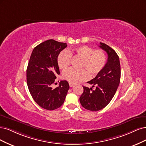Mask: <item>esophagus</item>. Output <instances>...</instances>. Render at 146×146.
<instances>
[{"mask_svg":"<svg viewBox=\"0 0 146 146\" xmlns=\"http://www.w3.org/2000/svg\"><path fill=\"white\" fill-rule=\"evenodd\" d=\"M69 86H70V87H72L74 86V84H72V83H70V82H69Z\"/></svg>","mask_w":146,"mask_h":146,"instance_id":"obj_1","label":"esophagus"}]
</instances>
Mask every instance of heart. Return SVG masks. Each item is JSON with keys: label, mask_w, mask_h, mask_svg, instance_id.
Wrapping results in <instances>:
<instances>
[{"label": "heart", "mask_w": 146, "mask_h": 146, "mask_svg": "<svg viewBox=\"0 0 146 146\" xmlns=\"http://www.w3.org/2000/svg\"><path fill=\"white\" fill-rule=\"evenodd\" d=\"M74 57L82 59L79 65L80 70L70 69L62 74L63 78L72 84H77L85 81L90 74L92 77L100 73L104 67L106 62V55L101 49L93 50L87 45H81L73 50H63L58 57V65L63 71L67 70L72 59Z\"/></svg>", "instance_id": "obj_1"}]
</instances>
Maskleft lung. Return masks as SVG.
Listing matches in <instances>:
<instances>
[{
	"label": "left lung",
	"mask_w": 146,
	"mask_h": 146,
	"mask_svg": "<svg viewBox=\"0 0 146 146\" xmlns=\"http://www.w3.org/2000/svg\"><path fill=\"white\" fill-rule=\"evenodd\" d=\"M100 47L107 53V62L102 71L87 82L92 87L83 86L84 92L79 98L84 108L93 111L100 110L109 104L119 86L121 78L119 59L115 51L102 42ZM94 87L95 89H93Z\"/></svg>",
	"instance_id": "obj_1"
}]
</instances>
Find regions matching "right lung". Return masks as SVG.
I'll use <instances>...</instances> for the list:
<instances>
[{
    "label": "right lung",
    "mask_w": 146,
    "mask_h": 146,
    "mask_svg": "<svg viewBox=\"0 0 146 146\" xmlns=\"http://www.w3.org/2000/svg\"><path fill=\"white\" fill-rule=\"evenodd\" d=\"M67 46L66 43L50 39L36 46L31 54L27 69V86L35 101L44 109L60 107L69 90L67 81H61L58 87H51L60 74L58 55Z\"/></svg>",
    "instance_id": "right-lung-1"
}]
</instances>
